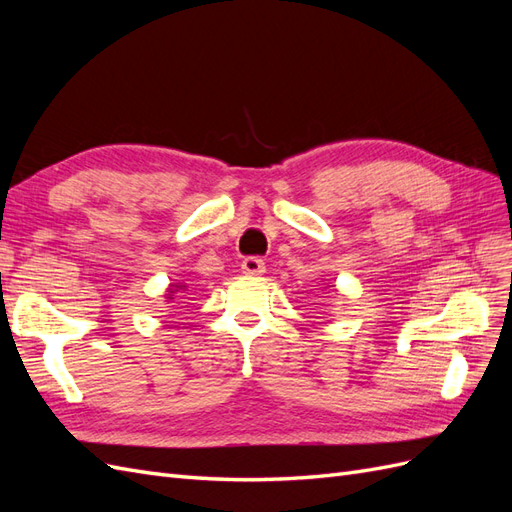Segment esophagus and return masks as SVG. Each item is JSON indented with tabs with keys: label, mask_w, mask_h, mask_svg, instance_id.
<instances>
[{
	"label": "esophagus",
	"mask_w": 512,
	"mask_h": 512,
	"mask_svg": "<svg viewBox=\"0 0 512 512\" xmlns=\"http://www.w3.org/2000/svg\"><path fill=\"white\" fill-rule=\"evenodd\" d=\"M241 271H243L245 275H262V273L267 271V267H265V262H262L260 258L250 256V258H245V260L241 262Z\"/></svg>",
	"instance_id": "34e87169"
}]
</instances>
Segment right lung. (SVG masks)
Masks as SVG:
<instances>
[{
  "label": "right lung",
  "mask_w": 512,
  "mask_h": 512,
  "mask_svg": "<svg viewBox=\"0 0 512 512\" xmlns=\"http://www.w3.org/2000/svg\"><path fill=\"white\" fill-rule=\"evenodd\" d=\"M185 288H188L185 284H170V286L166 288V294H164L166 301H173V299H175V294H177L179 290H185Z\"/></svg>",
  "instance_id": "right-lung-1"
}]
</instances>
